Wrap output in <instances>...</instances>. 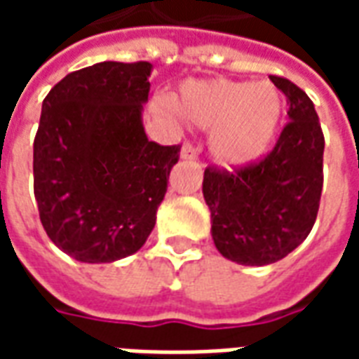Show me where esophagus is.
Wrapping results in <instances>:
<instances>
[{
	"label": "esophagus",
	"instance_id": "34e87169",
	"mask_svg": "<svg viewBox=\"0 0 359 359\" xmlns=\"http://www.w3.org/2000/svg\"><path fill=\"white\" fill-rule=\"evenodd\" d=\"M198 156H200V148L196 144H192V142H187L182 146V149H180V157L182 159H198Z\"/></svg>",
	"mask_w": 359,
	"mask_h": 359
}]
</instances>
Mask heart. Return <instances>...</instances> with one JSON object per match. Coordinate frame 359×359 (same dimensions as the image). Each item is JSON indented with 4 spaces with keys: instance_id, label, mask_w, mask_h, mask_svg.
I'll return each mask as SVG.
<instances>
[{
    "instance_id": "heart-1",
    "label": "heart",
    "mask_w": 359,
    "mask_h": 359,
    "mask_svg": "<svg viewBox=\"0 0 359 359\" xmlns=\"http://www.w3.org/2000/svg\"><path fill=\"white\" fill-rule=\"evenodd\" d=\"M179 105L194 125L215 128L211 151L229 167L248 165L264 156L285 115V100L273 84L229 79L187 84Z\"/></svg>"
}]
</instances>
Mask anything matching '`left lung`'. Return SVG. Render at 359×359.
Listing matches in <instances>:
<instances>
[{
    "instance_id": "left-lung-1",
    "label": "left lung",
    "mask_w": 359,
    "mask_h": 359,
    "mask_svg": "<svg viewBox=\"0 0 359 359\" xmlns=\"http://www.w3.org/2000/svg\"><path fill=\"white\" fill-rule=\"evenodd\" d=\"M271 82L288 100V123L267 156L234 169L210 165L203 198L215 248L241 265H269L308 238L323 190L325 138L313 102L285 76Z\"/></svg>"
}]
</instances>
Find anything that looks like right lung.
I'll list each match as a JSON object with an SVG mask.
<instances>
[{"label": "right lung", "instance_id": "1", "mask_svg": "<svg viewBox=\"0 0 359 359\" xmlns=\"http://www.w3.org/2000/svg\"><path fill=\"white\" fill-rule=\"evenodd\" d=\"M148 61H103L69 73L42 103L34 196L51 242L84 264L138 252L156 225L180 146L148 140Z\"/></svg>", "mask_w": 359, "mask_h": 359}]
</instances>
